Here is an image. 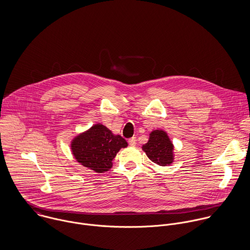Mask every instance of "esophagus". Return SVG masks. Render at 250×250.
Instances as JSON below:
<instances>
[{
    "instance_id": "obj_1",
    "label": "esophagus",
    "mask_w": 250,
    "mask_h": 250,
    "mask_svg": "<svg viewBox=\"0 0 250 250\" xmlns=\"http://www.w3.org/2000/svg\"><path fill=\"white\" fill-rule=\"evenodd\" d=\"M128 143H129V145H130V146H136V143H137V141H136V137H133L132 139H130Z\"/></svg>"
}]
</instances>
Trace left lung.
Masks as SVG:
<instances>
[{
  "mask_svg": "<svg viewBox=\"0 0 250 250\" xmlns=\"http://www.w3.org/2000/svg\"><path fill=\"white\" fill-rule=\"evenodd\" d=\"M143 150L156 165L166 167L174 161V145L164 130L152 131L148 142L143 145Z\"/></svg>",
  "mask_w": 250,
  "mask_h": 250,
  "instance_id": "8db88e82",
  "label": "left lung"
}]
</instances>
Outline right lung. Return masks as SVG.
I'll return each mask as SVG.
<instances>
[{
	"mask_svg": "<svg viewBox=\"0 0 250 250\" xmlns=\"http://www.w3.org/2000/svg\"><path fill=\"white\" fill-rule=\"evenodd\" d=\"M128 146L119 135H113L106 126L98 123L76 136L71 142V151L76 161L97 173L108 171L112 160L121 148Z\"/></svg>",
	"mask_w": 250,
	"mask_h": 250,
	"instance_id": "right-lung-1",
	"label": "right lung"
}]
</instances>
